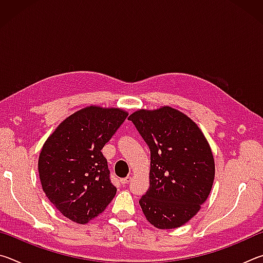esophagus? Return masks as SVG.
Wrapping results in <instances>:
<instances>
[{
  "label": "esophagus",
  "mask_w": 263,
  "mask_h": 263,
  "mask_svg": "<svg viewBox=\"0 0 263 263\" xmlns=\"http://www.w3.org/2000/svg\"><path fill=\"white\" fill-rule=\"evenodd\" d=\"M130 180H131V176H127V177H124V179L119 180V182H121L122 184H127L128 182H130Z\"/></svg>",
  "instance_id": "esophagus-1"
}]
</instances>
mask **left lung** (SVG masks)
Wrapping results in <instances>:
<instances>
[{
    "instance_id": "1",
    "label": "left lung",
    "mask_w": 263,
    "mask_h": 263,
    "mask_svg": "<svg viewBox=\"0 0 263 263\" xmlns=\"http://www.w3.org/2000/svg\"><path fill=\"white\" fill-rule=\"evenodd\" d=\"M151 151L149 189L139 201L151 224L176 229L201 210L215 180L210 145L193 119L172 106L128 116Z\"/></svg>"
}]
</instances>
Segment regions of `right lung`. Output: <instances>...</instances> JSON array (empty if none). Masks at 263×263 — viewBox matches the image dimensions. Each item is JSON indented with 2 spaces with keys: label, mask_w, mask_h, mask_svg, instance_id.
I'll return each instance as SVG.
<instances>
[{
  "label": "right lung",
  "mask_w": 263,
  "mask_h": 263,
  "mask_svg": "<svg viewBox=\"0 0 263 263\" xmlns=\"http://www.w3.org/2000/svg\"><path fill=\"white\" fill-rule=\"evenodd\" d=\"M127 111L89 105L65 118L44 142L38 159L42 188L66 218L87 224L116 195L101 149Z\"/></svg>",
  "instance_id": "obj_1"
}]
</instances>
